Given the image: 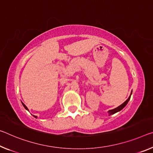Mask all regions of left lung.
Returning <instances> with one entry per match:
<instances>
[{
	"mask_svg": "<svg viewBox=\"0 0 153 153\" xmlns=\"http://www.w3.org/2000/svg\"><path fill=\"white\" fill-rule=\"evenodd\" d=\"M131 94H132V91H131V93L130 96L129 97V98H128V99H127V100H126V101H125L124 103H123V104H121V105L118 106V107L116 108H114V109H113V110H109V111H108L109 115L114 114H115V113H116V112H118V111H120L121 110H122V109L124 108L125 107V106H126V105H127V103L129 102V99H130V98H131Z\"/></svg>",
	"mask_w": 153,
	"mask_h": 153,
	"instance_id": "obj_1",
	"label": "left lung"
}]
</instances>
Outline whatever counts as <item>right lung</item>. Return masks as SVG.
Wrapping results in <instances>:
<instances>
[{
    "instance_id": "right-lung-1",
    "label": "right lung",
    "mask_w": 153,
    "mask_h": 153,
    "mask_svg": "<svg viewBox=\"0 0 153 153\" xmlns=\"http://www.w3.org/2000/svg\"><path fill=\"white\" fill-rule=\"evenodd\" d=\"M22 105H23V106H24V108H25V109H26V110H27L28 111V109L27 108V107H26V106L25 105H24V103H23L22 102ZM33 116H34V117H35V118H37V116H34V115H33Z\"/></svg>"
}]
</instances>
